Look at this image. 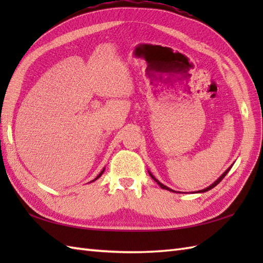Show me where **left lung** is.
Instances as JSON below:
<instances>
[{
	"label": "left lung",
	"instance_id": "obj_1",
	"mask_svg": "<svg viewBox=\"0 0 263 263\" xmlns=\"http://www.w3.org/2000/svg\"><path fill=\"white\" fill-rule=\"evenodd\" d=\"M231 168H232V167H230V168H228V170H227V171H226V172L224 173V174H222V175H221V176H220L219 178H218V180H217V181H216L215 183H212V184H211V185H210L209 187H206V189H204V190H201V191H199V192H205V191H209V190H211L212 187H215V186L217 185V184H218V183H220V181L222 180V178H224V177H225V176L227 175V173H228V172H230V170H231ZM149 175L153 177V180H154L155 182H157V184H158V185H159V186H160L161 189H165V190H168V191H172V192H174V191H173V190H172V189H170V187H167L166 185H164V184H161V183H160V182H159L158 180H156V178H155V177L153 176V174H152V173H150V172H149Z\"/></svg>",
	"mask_w": 263,
	"mask_h": 263
}]
</instances>
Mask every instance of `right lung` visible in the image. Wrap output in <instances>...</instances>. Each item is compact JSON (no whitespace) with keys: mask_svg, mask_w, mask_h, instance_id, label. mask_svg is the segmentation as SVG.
Wrapping results in <instances>:
<instances>
[{"mask_svg":"<svg viewBox=\"0 0 263 263\" xmlns=\"http://www.w3.org/2000/svg\"><path fill=\"white\" fill-rule=\"evenodd\" d=\"M104 171H105V170H103L102 172H100V173H99V175H98V176H97L96 178H95V180H93V181H96V180H97V178H99L100 176H102V174H103V173H104Z\"/></svg>","mask_w":263,"mask_h":263,"instance_id":"1","label":"right lung"}]
</instances>
